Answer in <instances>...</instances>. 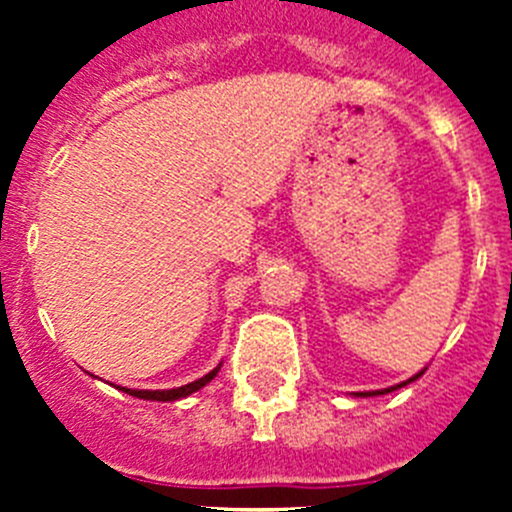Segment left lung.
<instances>
[{"instance_id":"obj_1","label":"left lung","mask_w":512,"mask_h":512,"mask_svg":"<svg viewBox=\"0 0 512 512\" xmlns=\"http://www.w3.org/2000/svg\"><path fill=\"white\" fill-rule=\"evenodd\" d=\"M420 374H423V372H420ZM420 374H415L413 379H418ZM413 379H408V382H413ZM408 382H402V384H408ZM402 384H397V387H402ZM397 387H390V390H382V392H369V395H384V392H392V390H397ZM369 395H366V397H369Z\"/></svg>"}]
</instances>
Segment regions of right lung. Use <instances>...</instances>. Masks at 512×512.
I'll use <instances>...</instances> for the list:
<instances>
[{"mask_svg": "<svg viewBox=\"0 0 512 512\" xmlns=\"http://www.w3.org/2000/svg\"><path fill=\"white\" fill-rule=\"evenodd\" d=\"M217 369H220V366H217ZM217 369H212L210 374H205V377L202 379H197V382H192V384H184V387H176V390H125V387H122V390L128 392V395H133V397H140V400H156V402H171V400H179V397H187V395H192V392H197L200 390V387H205L207 382H210L212 377H215L217 374Z\"/></svg>", "mask_w": 512, "mask_h": 512, "instance_id": "right-lung-1", "label": "right lung"}]
</instances>
